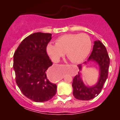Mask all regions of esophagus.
I'll return each mask as SVG.
<instances>
[{"mask_svg": "<svg viewBox=\"0 0 120 120\" xmlns=\"http://www.w3.org/2000/svg\"><path fill=\"white\" fill-rule=\"evenodd\" d=\"M48 78L50 79V80H53V77L52 74V72H50V71H49V72H48Z\"/></svg>", "mask_w": 120, "mask_h": 120, "instance_id": "obj_1", "label": "esophagus"}]
</instances>
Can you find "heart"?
Returning a JSON list of instances; mask_svg holds the SVG:
<instances>
[{"mask_svg":"<svg viewBox=\"0 0 120 120\" xmlns=\"http://www.w3.org/2000/svg\"><path fill=\"white\" fill-rule=\"evenodd\" d=\"M56 44L49 43L46 47L48 54L54 62H57L66 53L71 62L79 63L83 61L92 48L90 37L85 33L67 34L58 37Z\"/></svg>","mask_w":120,"mask_h":120,"instance_id":"b5f03b06","label":"heart"}]
</instances>
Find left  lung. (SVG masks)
I'll list each match as a JSON object with an SVG mask.
<instances>
[{
	"mask_svg": "<svg viewBox=\"0 0 120 120\" xmlns=\"http://www.w3.org/2000/svg\"><path fill=\"white\" fill-rule=\"evenodd\" d=\"M95 61L98 64L100 70V76L97 83L92 86H86L83 82L79 72L75 75L72 82L73 95L76 99L82 100H89L98 96L101 92L104 84L108 77L110 58L106 47L99 40L94 42V48L88 61ZM85 64L86 62H85ZM79 71L82 70V66H78Z\"/></svg>",
	"mask_w": 120,
	"mask_h": 120,
	"instance_id": "8db88e82",
	"label": "left lung"
}]
</instances>
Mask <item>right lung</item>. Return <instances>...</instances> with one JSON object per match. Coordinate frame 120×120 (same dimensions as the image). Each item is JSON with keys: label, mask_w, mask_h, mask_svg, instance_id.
Wrapping results in <instances>:
<instances>
[{"label": "right lung", "mask_w": 120, "mask_h": 120, "mask_svg": "<svg viewBox=\"0 0 120 120\" xmlns=\"http://www.w3.org/2000/svg\"><path fill=\"white\" fill-rule=\"evenodd\" d=\"M51 39V34L34 33L23 40L14 54L17 85L23 95L36 102L48 101L56 94L57 85L46 76L52 65L46 52Z\"/></svg>", "instance_id": "right-lung-1"}]
</instances>
